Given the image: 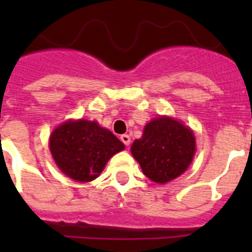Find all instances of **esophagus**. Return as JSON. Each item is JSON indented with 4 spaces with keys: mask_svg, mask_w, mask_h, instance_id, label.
Listing matches in <instances>:
<instances>
[{
    "mask_svg": "<svg viewBox=\"0 0 252 252\" xmlns=\"http://www.w3.org/2000/svg\"><path fill=\"white\" fill-rule=\"evenodd\" d=\"M120 139H121V141L124 142V144H125V145H126V146L130 145L131 139H130V136H128V135H126V133H125V135H121V136H120Z\"/></svg>",
    "mask_w": 252,
    "mask_h": 252,
    "instance_id": "obj_1",
    "label": "esophagus"
}]
</instances>
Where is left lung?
I'll use <instances>...</instances> for the list:
<instances>
[{
	"mask_svg": "<svg viewBox=\"0 0 252 252\" xmlns=\"http://www.w3.org/2000/svg\"><path fill=\"white\" fill-rule=\"evenodd\" d=\"M195 151L192 130L170 117L149 122L141 139L133 141L131 153L144 174L155 183H166L186 171Z\"/></svg>",
	"mask_w": 252,
	"mask_h": 252,
	"instance_id": "obj_1",
	"label": "left lung"
}]
</instances>
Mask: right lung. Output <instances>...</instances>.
Returning <instances> with one entry per match:
<instances>
[{
  "mask_svg": "<svg viewBox=\"0 0 252 252\" xmlns=\"http://www.w3.org/2000/svg\"><path fill=\"white\" fill-rule=\"evenodd\" d=\"M124 149L111 131L86 120L65 122L50 136V151L60 170L83 183L98 177L108 159Z\"/></svg>",
  "mask_w": 252,
  "mask_h": 252,
  "instance_id": "add662e5",
  "label": "right lung"
}]
</instances>
